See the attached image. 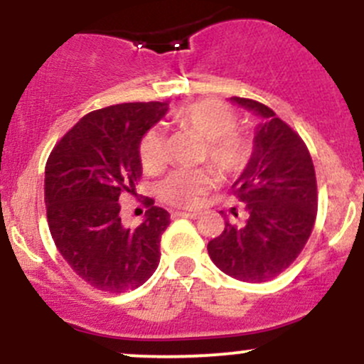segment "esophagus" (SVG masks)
<instances>
[{"mask_svg":"<svg viewBox=\"0 0 364 364\" xmlns=\"http://www.w3.org/2000/svg\"><path fill=\"white\" fill-rule=\"evenodd\" d=\"M178 216H183V218H199V213L196 211H174L172 213V218H178Z\"/></svg>","mask_w":364,"mask_h":364,"instance_id":"34e87169","label":"esophagus"}]
</instances>
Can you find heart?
Segmentation results:
<instances>
[{"label": "heart", "instance_id": "1", "mask_svg": "<svg viewBox=\"0 0 364 364\" xmlns=\"http://www.w3.org/2000/svg\"><path fill=\"white\" fill-rule=\"evenodd\" d=\"M178 127L196 132L204 139L203 160L209 161L223 176H236L248 165L253 153L252 137L240 130V116L216 98H199L172 112ZM139 159L146 172H156L165 164V141L160 128H149L139 144ZM218 185L213 168H178L159 185L164 203L192 209L203 204L204 197Z\"/></svg>", "mask_w": 364, "mask_h": 364}]
</instances>
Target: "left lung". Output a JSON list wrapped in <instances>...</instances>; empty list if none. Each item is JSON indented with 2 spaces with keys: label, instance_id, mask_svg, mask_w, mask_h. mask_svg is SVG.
<instances>
[{
  "label": "left lung",
  "instance_id": "left-lung-1",
  "mask_svg": "<svg viewBox=\"0 0 364 364\" xmlns=\"http://www.w3.org/2000/svg\"><path fill=\"white\" fill-rule=\"evenodd\" d=\"M259 116L255 146L232 193L243 203L208 253L218 269L250 284L277 278L299 257L317 218V179L303 139L273 109L232 97Z\"/></svg>",
  "mask_w": 364,
  "mask_h": 364
}]
</instances>
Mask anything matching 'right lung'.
Listing matches in <instances>:
<instances>
[{"mask_svg":"<svg viewBox=\"0 0 364 364\" xmlns=\"http://www.w3.org/2000/svg\"><path fill=\"white\" fill-rule=\"evenodd\" d=\"M167 104L132 102L80 117L58 141L46 165L47 223L61 257L86 284L119 294L141 287L159 267L171 215L146 197L144 222L124 227L121 193L142 176L141 139Z\"/></svg>","mask_w":364,"mask_h":364,"instance_id":"1","label":"right lung"}]
</instances>
